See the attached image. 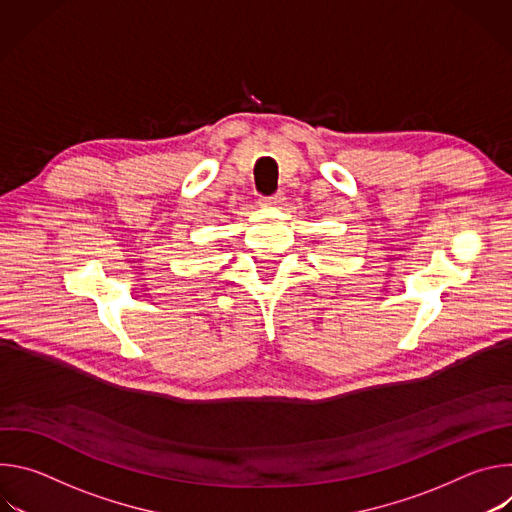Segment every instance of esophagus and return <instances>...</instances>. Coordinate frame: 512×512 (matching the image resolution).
Masks as SVG:
<instances>
[{
	"label": "esophagus",
	"instance_id": "esophagus-1",
	"mask_svg": "<svg viewBox=\"0 0 512 512\" xmlns=\"http://www.w3.org/2000/svg\"><path fill=\"white\" fill-rule=\"evenodd\" d=\"M281 200H283V194H281V192H275V194H271V196H263L259 202H261L263 206H277Z\"/></svg>",
	"mask_w": 512,
	"mask_h": 512
}]
</instances>
